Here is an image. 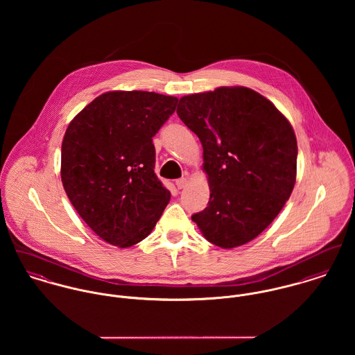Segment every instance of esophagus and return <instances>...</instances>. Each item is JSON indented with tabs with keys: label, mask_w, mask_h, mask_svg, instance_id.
Segmentation results:
<instances>
[{
	"label": "esophagus",
	"mask_w": 355,
	"mask_h": 355,
	"mask_svg": "<svg viewBox=\"0 0 355 355\" xmlns=\"http://www.w3.org/2000/svg\"><path fill=\"white\" fill-rule=\"evenodd\" d=\"M186 186H187V179H186V178H180V179L176 180V187H178L179 190L184 189Z\"/></svg>",
	"instance_id": "obj_1"
}]
</instances>
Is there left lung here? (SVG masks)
<instances>
[{
	"label": "left lung",
	"mask_w": 355,
	"mask_h": 355,
	"mask_svg": "<svg viewBox=\"0 0 355 355\" xmlns=\"http://www.w3.org/2000/svg\"><path fill=\"white\" fill-rule=\"evenodd\" d=\"M180 120L198 135L210 198L191 216L210 243L232 249L257 238L290 198L298 146L290 121L248 87L182 97Z\"/></svg>",
	"instance_id": "1"
}]
</instances>
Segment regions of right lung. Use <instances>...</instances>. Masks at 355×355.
Wrapping results in <instances>:
<instances>
[{
  "mask_svg": "<svg viewBox=\"0 0 355 355\" xmlns=\"http://www.w3.org/2000/svg\"><path fill=\"white\" fill-rule=\"evenodd\" d=\"M178 98L149 92H109L68 125L61 182L79 216L105 242L131 248L155 227L171 193L154 173L153 137Z\"/></svg>",
  "mask_w": 355,
  "mask_h": 355,
  "instance_id": "add662e5",
  "label": "right lung"
}]
</instances>
